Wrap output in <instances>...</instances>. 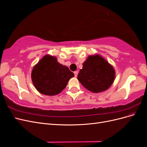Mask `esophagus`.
Segmentation results:
<instances>
[{
  "mask_svg": "<svg viewBox=\"0 0 147 147\" xmlns=\"http://www.w3.org/2000/svg\"><path fill=\"white\" fill-rule=\"evenodd\" d=\"M78 73V71H75V72H74V75H75V77H77Z\"/></svg>",
  "mask_w": 147,
  "mask_h": 147,
  "instance_id": "obj_1",
  "label": "esophagus"
}]
</instances>
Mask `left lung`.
Listing matches in <instances>:
<instances>
[{
	"instance_id": "1",
	"label": "left lung",
	"mask_w": 147,
	"mask_h": 147,
	"mask_svg": "<svg viewBox=\"0 0 147 147\" xmlns=\"http://www.w3.org/2000/svg\"><path fill=\"white\" fill-rule=\"evenodd\" d=\"M115 76L113 67L99 55L89 56L78 74V81L92 92H102L112 85Z\"/></svg>"
}]
</instances>
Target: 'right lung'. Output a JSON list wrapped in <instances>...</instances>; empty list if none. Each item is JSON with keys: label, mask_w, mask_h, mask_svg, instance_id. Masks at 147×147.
Returning <instances> with one entry per match:
<instances>
[{"label": "right lung", "mask_w": 147, "mask_h": 147, "mask_svg": "<svg viewBox=\"0 0 147 147\" xmlns=\"http://www.w3.org/2000/svg\"><path fill=\"white\" fill-rule=\"evenodd\" d=\"M74 76L67 66L59 63L56 57L46 55L34 66L32 80L35 88L48 96L58 94Z\"/></svg>", "instance_id": "right-lung-1"}]
</instances>
